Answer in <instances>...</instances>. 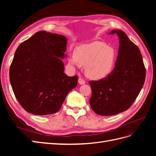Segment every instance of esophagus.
Returning a JSON list of instances; mask_svg holds the SVG:
<instances>
[{
  "label": "esophagus",
  "instance_id": "34e87169",
  "mask_svg": "<svg viewBox=\"0 0 156 156\" xmlns=\"http://www.w3.org/2000/svg\"><path fill=\"white\" fill-rule=\"evenodd\" d=\"M78 83L79 84H85V81H84V80L82 78L79 77L78 79Z\"/></svg>",
  "mask_w": 156,
  "mask_h": 156
}]
</instances>
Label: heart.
Listing matches in <instances>:
<instances>
[{"instance_id": "1", "label": "heart", "mask_w": 156, "mask_h": 156, "mask_svg": "<svg viewBox=\"0 0 156 156\" xmlns=\"http://www.w3.org/2000/svg\"><path fill=\"white\" fill-rule=\"evenodd\" d=\"M116 54L115 49L101 41L83 44L76 52L70 54L69 63L75 66H85V74L89 78L100 80L106 77L114 68Z\"/></svg>"}]
</instances>
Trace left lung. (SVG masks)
Wrapping results in <instances>:
<instances>
[{
    "label": "left lung",
    "mask_w": 156,
    "mask_h": 156,
    "mask_svg": "<svg viewBox=\"0 0 156 156\" xmlns=\"http://www.w3.org/2000/svg\"><path fill=\"white\" fill-rule=\"evenodd\" d=\"M109 34H116L119 38L115 68L107 77L89 82L92 88L90 105L101 116L115 115L128 109L142 89L146 77L138 47L124 31L113 30Z\"/></svg>",
    "instance_id": "left-lung-1"
}]
</instances>
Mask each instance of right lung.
I'll list each match as a JSON object with an SVG mask.
<instances>
[{"label": "right lung", "instance_id": "add662e5", "mask_svg": "<svg viewBox=\"0 0 156 156\" xmlns=\"http://www.w3.org/2000/svg\"><path fill=\"white\" fill-rule=\"evenodd\" d=\"M64 36L37 32L22 42L10 68V81L17 101L28 112L48 115L58 112L77 76L64 73L66 57Z\"/></svg>", "mask_w": 156, "mask_h": 156}]
</instances>
